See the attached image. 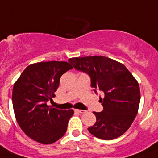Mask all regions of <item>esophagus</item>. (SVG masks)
I'll use <instances>...</instances> for the list:
<instances>
[{"instance_id": "1", "label": "esophagus", "mask_w": 158, "mask_h": 158, "mask_svg": "<svg viewBox=\"0 0 158 158\" xmlns=\"http://www.w3.org/2000/svg\"><path fill=\"white\" fill-rule=\"evenodd\" d=\"M75 112H77V113H80V114H83L86 112V111H84V110H81V109H75Z\"/></svg>"}]
</instances>
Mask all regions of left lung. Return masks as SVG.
I'll return each mask as SVG.
<instances>
[{
    "instance_id": "obj_1",
    "label": "left lung",
    "mask_w": 158,
    "mask_h": 158,
    "mask_svg": "<svg viewBox=\"0 0 158 158\" xmlns=\"http://www.w3.org/2000/svg\"><path fill=\"white\" fill-rule=\"evenodd\" d=\"M68 61L90 75L91 87L104 93V99L100 98L104 110L94 112L96 122L87 128L90 133L102 140L124 134L138 112L140 92L136 79L124 64L108 57H77Z\"/></svg>"
}]
</instances>
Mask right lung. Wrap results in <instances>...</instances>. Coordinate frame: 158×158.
<instances>
[{
  "label": "right lung",
  "instance_id": "obj_1",
  "mask_svg": "<svg viewBox=\"0 0 158 158\" xmlns=\"http://www.w3.org/2000/svg\"><path fill=\"white\" fill-rule=\"evenodd\" d=\"M67 62H40L28 66L13 89L16 120L26 135L41 144H53L66 133L74 110L46 104L55 96L61 76L72 69Z\"/></svg>",
  "mask_w": 158,
  "mask_h": 158
}]
</instances>
